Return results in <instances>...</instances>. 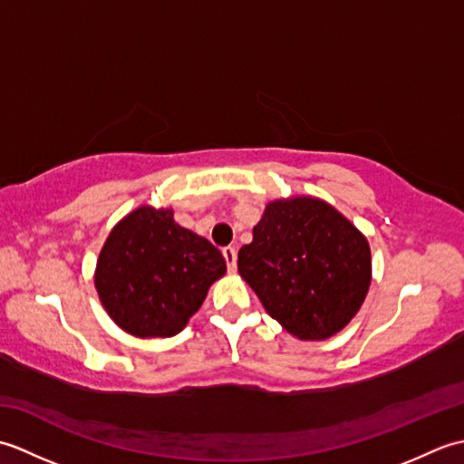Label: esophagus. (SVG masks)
<instances>
[{
	"label": "esophagus",
	"instance_id": "obj_1",
	"mask_svg": "<svg viewBox=\"0 0 464 464\" xmlns=\"http://www.w3.org/2000/svg\"><path fill=\"white\" fill-rule=\"evenodd\" d=\"M223 259L227 263L229 273L237 269V251H235V247H223Z\"/></svg>",
	"mask_w": 464,
	"mask_h": 464
}]
</instances>
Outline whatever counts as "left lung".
<instances>
[{"label":"left lung","mask_w":464,"mask_h":464,"mask_svg":"<svg viewBox=\"0 0 464 464\" xmlns=\"http://www.w3.org/2000/svg\"><path fill=\"white\" fill-rule=\"evenodd\" d=\"M241 277L291 334L321 341L339 333L371 285L367 239L331 205L311 197L273 201L239 249Z\"/></svg>","instance_id":"left-lung-1"}]
</instances>
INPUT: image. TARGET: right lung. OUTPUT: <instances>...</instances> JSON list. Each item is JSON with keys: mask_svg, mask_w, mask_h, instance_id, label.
Here are the masks:
<instances>
[{"mask_svg": "<svg viewBox=\"0 0 464 464\" xmlns=\"http://www.w3.org/2000/svg\"><path fill=\"white\" fill-rule=\"evenodd\" d=\"M225 269L221 251L177 225L171 209L140 207L107 237L95 287L123 331L135 337H173Z\"/></svg>", "mask_w": 464, "mask_h": 464, "instance_id": "right-lung-1", "label": "right lung"}]
</instances>
